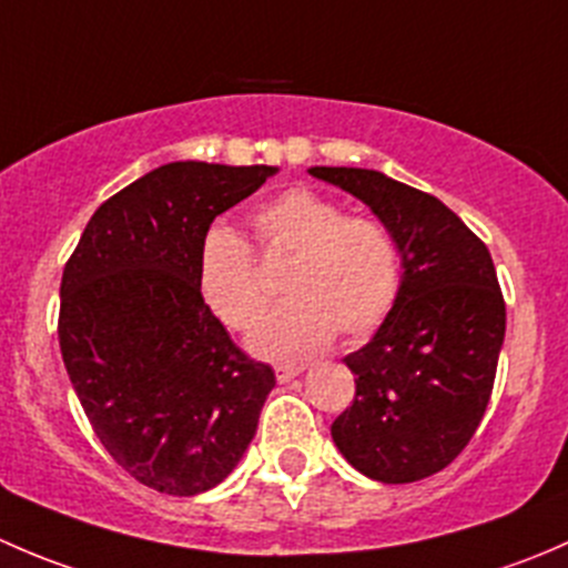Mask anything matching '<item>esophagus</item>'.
<instances>
[{
	"label": "esophagus",
	"mask_w": 568,
	"mask_h": 568,
	"mask_svg": "<svg viewBox=\"0 0 568 568\" xmlns=\"http://www.w3.org/2000/svg\"><path fill=\"white\" fill-rule=\"evenodd\" d=\"M302 374V365H277L274 368V376H277V382H291L294 376Z\"/></svg>",
	"instance_id": "1"
}]
</instances>
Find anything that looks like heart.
Instances as JSON below:
<instances>
[{
  "mask_svg": "<svg viewBox=\"0 0 568 568\" xmlns=\"http://www.w3.org/2000/svg\"><path fill=\"white\" fill-rule=\"evenodd\" d=\"M255 250L288 261L291 296L252 335V348L274 359L311 354L332 335L365 341L390 318L400 294V252L376 216L346 214L341 203L296 186L252 214ZM197 288L227 329L250 332L268 307L255 252L239 233L211 227L197 252Z\"/></svg>",
  "mask_w": 568,
  "mask_h": 568,
  "instance_id": "obj_1",
  "label": "heart"
}]
</instances>
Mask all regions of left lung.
Listing matches in <instances>:
<instances>
[{"instance_id":"1","label":"left lung","mask_w":568,"mask_h":568,"mask_svg":"<svg viewBox=\"0 0 568 568\" xmlns=\"http://www.w3.org/2000/svg\"><path fill=\"white\" fill-rule=\"evenodd\" d=\"M371 205L398 242L400 294L374 341L343 357L354 400L332 439L382 484H412L467 448L495 387L506 302L486 244L434 194L376 170L313 168Z\"/></svg>"}]
</instances>
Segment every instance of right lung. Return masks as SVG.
Masks as SVG:
<instances>
[{
    "label": "right lung",
    "instance_id": "obj_1",
    "mask_svg": "<svg viewBox=\"0 0 568 568\" xmlns=\"http://www.w3.org/2000/svg\"><path fill=\"white\" fill-rule=\"evenodd\" d=\"M277 168L173 162L104 200L62 268L60 337L95 437L148 489L200 495L255 437L274 371L197 288L211 222Z\"/></svg>",
    "mask_w": 568,
    "mask_h": 568
}]
</instances>
